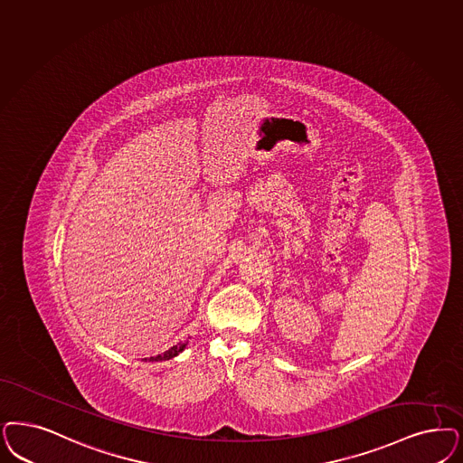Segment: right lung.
Segmentation results:
<instances>
[{"instance_id":"1","label":"right lung","mask_w":463,"mask_h":463,"mask_svg":"<svg viewBox=\"0 0 463 463\" xmlns=\"http://www.w3.org/2000/svg\"><path fill=\"white\" fill-rule=\"evenodd\" d=\"M186 344L188 342H184V344H177V345H173L169 351L162 352L159 355H156V357H148V359H144V361H169V359H173L175 357L179 352L184 351V347H186Z\"/></svg>"}]
</instances>
